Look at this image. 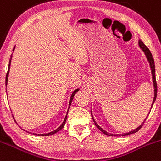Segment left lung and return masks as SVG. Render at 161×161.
Returning <instances> with one entry per match:
<instances>
[{
    "label": "left lung",
    "mask_w": 161,
    "mask_h": 161,
    "mask_svg": "<svg viewBox=\"0 0 161 161\" xmlns=\"http://www.w3.org/2000/svg\"><path fill=\"white\" fill-rule=\"evenodd\" d=\"M138 43H139V46L140 47V48H141V49L143 50V52H144V54H145V55H146L147 58L149 63H150V69H151L152 79H153V88H154V97H153V103H152V105H151V108H152V106H153V103H154L155 100H156L157 92V82H156V76H155V65H154V60H153V56H152V54H151V52H150V51L149 50L147 47L146 45H145L144 44H143V42H142L141 40H139ZM92 119H93V122H94L95 125H96V127H97L98 129L100 130V131H102L103 133H104V134L107 135V136H121V134H116H116H112V133H107V132H106V131H105L104 130L102 129V128H101L100 126H99V125H98L97 123H96V122L95 121V119H94L93 116H92ZM147 117H146V119H147ZM146 119H144V121H143V123H142V124L140 125V126H138V127L136 128V129L133 130V131H130V132H129V133H124V134H123V136H126V135L133 134V133H136V132H137V131H139V130L141 129L142 126H143V123H144V122H145V120H146Z\"/></svg>",
    "instance_id": "obj_1"
}]
</instances>
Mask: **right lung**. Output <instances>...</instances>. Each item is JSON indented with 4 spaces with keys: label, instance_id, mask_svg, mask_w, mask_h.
Here are the masks:
<instances>
[{
    "label": "right lung",
    "instance_id": "1",
    "mask_svg": "<svg viewBox=\"0 0 161 161\" xmlns=\"http://www.w3.org/2000/svg\"><path fill=\"white\" fill-rule=\"evenodd\" d=\"M14 48H15V47H14V48L13 51L14 50ZM11 58H10V61H9V65H8V72H7V75H6V80H5V82H6V87H7V85H8V74H9V71H10V66H11ZM6 91H7V90H6ZM78 91H79V89H76L73 92H72V96H71V98H70V101H69V107H70V105H71V103H72V99H73V98H74V96H75V94L76 93V92H78ZM69 109H68V111H67V113H66V116H65V119H64L63 123H62V125H61V126H59V127L58 128V129H56V130H54V131H52V132H50V133H44V134H38V136H49V135L55 134V133H57V132L59 131V130H62V128L64 127V126H65V121H66V119H67V115H68V112H69ZM33 134H35V135H37V134H35V133H33Z\"/></svg>",
    "mask_w": 161,
    "mask_h": 161
}]
</instances>
